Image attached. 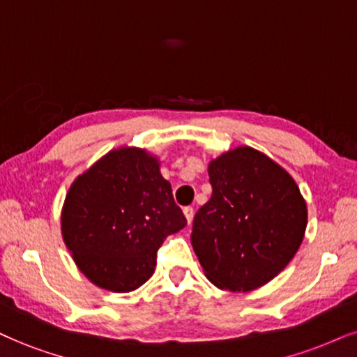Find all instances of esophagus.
<instances>
[{"instance_id": "34e87169", "label": "esophagus", "mask_w": 357, "mask_h": 357, "mask_svg": "<svg viewBox=\"0 0 357 357\" xmlns=\"http://www.w3.org/2000/svg\"><path fill=\"white\" fill-rule=\"evenodd\" d=\"M183 215H185L187 223L190 225L192 220H193V208H192V206H185V208H183Z\"/></svg>"}]
</instances>
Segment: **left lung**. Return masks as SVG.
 Returning a JSON list of instances; mask_svg holds the SVG:
<instances>
[{
	"label": "left lung",
	"instance_id": "1",
	"mask_svg": "<svg viewBox=\"0 0 357 357\" xmlns=\"http://www.w3.org/2000/svg\"><path fill=\"white\" fill-rule=\"evenodd\" d=\"M208 175L212 199L193 218L192 246L217 288L252 291L296 255L306 204L288 172L252 147L215 158Z\"/></svg>",
	"mask_w": 357,
	"mask_h": 357
}]
</instances>
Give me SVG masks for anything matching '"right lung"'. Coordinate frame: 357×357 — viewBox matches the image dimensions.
<instances>
[{
    "mask_svg": "<svg viewBox=\"0 0 357 357\" xmlns=\"http://www.w3.org/2000/svg\"><path fill=\"white\" fill-rule=\"evenodd\" d=\"M187 225L155 157L117 149L74 180L61 228L74 261L92 283L132 291L152 276L167 236Z\"/></svg>",
    "mask_w": 357,
    "mask_h": 357,
    "instance_id": "right-lung-1",
    "label": "right lung"
}]
</instances>
